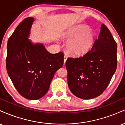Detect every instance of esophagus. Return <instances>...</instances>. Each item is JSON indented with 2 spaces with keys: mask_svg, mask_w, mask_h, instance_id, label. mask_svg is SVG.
Returning <instances> with one entry per match:
<instances>
[{
  "mask_svg": "<svg viewBox=\"0 0 125 125\" xmlns=\"http://www.w3.org/2000/svg\"><path fill=\"white\" fill-rule=\"evenodd\" d=\"M67 56L66 55V54H64V64H65V63H66V60H67Z\"/></svg>",
  "mask_w": 125,
  "mask_h": 125,
  "instance_id": "esophagus-1",
  "label": "esophagus"
}]
</instances>
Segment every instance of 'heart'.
<instances>
[{"mask_svg":"<svg viewBox=\"0 0 125 125\" xmlns=\"http://www.w3.org/2000/svg\"><path fill=\"white\" fill-rule=\"evenodd\" d=\"M67 42L66 49L72 55L80 56L85 54L92 47L94 35L86 26L79 25L70 28L63 35Z\"/></svg>","mask_w":125,"mask_h":125,"instance_id":"obj_1","label":"heart"}]
</instances>
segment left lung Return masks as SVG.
<instances>
[{
  "label": "left lung",
  "instance_id": "1",
  "mask_svg": "<svg viewBox=\"0 0 125 125\" xmlns=\"http://www.w3.org/2000/svg\"><path fill=\"white\" fill-rule=\"evenodd\" d=\"M117 43L104 24L91 49L66 62L67 84L76 96L90 99L102 94L117 67Z\"/></svg>",
  "mask_w": 125,
  "mask_h": 125
}]
</instances>
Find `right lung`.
Segmentation results:
<instances>
[{"mask_svg": "<svg viewBox=\"0 0 125 125\" xmlns=\"http://www.w3.org/2000/svg\"><path fill=\"white\" fill-rule=\"evenodd\" d=\"M34 18L19 25L9 38L6 69L14 86L23 97L36 100L45 95L54 74L63 64V53L52 54L43 44L29 39Z\"/></svg>", "mask_w": 125, "mask_h": 125, "instance_id": "1", "label": "right lung"}]
</instances>
